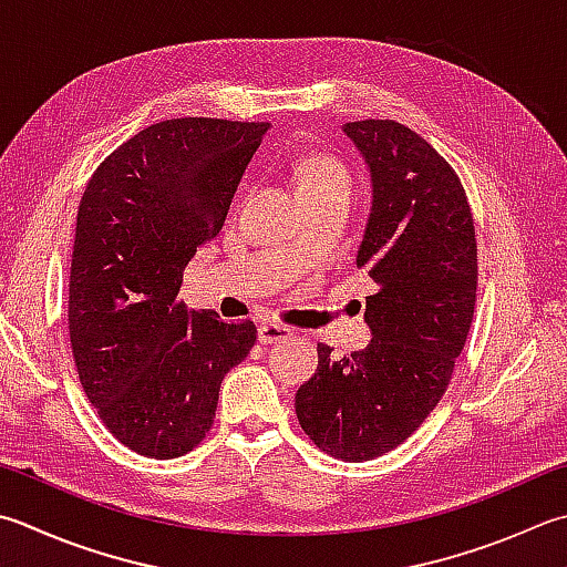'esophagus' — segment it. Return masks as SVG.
Returning a JSON list of instances; mask_svg holds the SVG:
<instances>
[{
	"label": "esophagus",
	"mask_w": 567,
	"mask_h": 567,
	"mask_svg": "<svg viewBox=\"0 0 567 567\" xmlns=\"http://www.w3.org/2000/svg\"><path fill=\"white\" fill-rule=\"evenodd\" d=\"M287 337H292V329L285 324H275V321H265L258 329V341L260 343H277Z\"/></svg>",
	"instance_id": "34e87169"
}]
</instances>
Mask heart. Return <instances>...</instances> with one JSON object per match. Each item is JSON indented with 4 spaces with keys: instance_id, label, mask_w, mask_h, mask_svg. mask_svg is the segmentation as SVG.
Returning a JSON list of instances; mask_svg holds the SVG:
<instances>
[{
    "instance_id": "1",
    "label": "heart",
    "mask_w": 567,
    "mask_h": 567,
    "mask_svg": "<svg viewBox=\"0 0 567 567\" xmlns=\"http://www.w3.org/2000/svg\"><path fill=\"white\" fill-rule=\"evenodd\" d=\"M297 188L302 196L319 192H351V174L331 154H312L299 164Z\"/></svg>"
}]
</instances>
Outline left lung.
I'll return each instance as SVG.
<instances>
[{
	"label": "left lung",
	"instance_id": "1",
	"mask_svg": "<svg viewBox=\"0 0 567 567\" xmlns=\"http://www.w3.org/2000/svg\"><path fill=\"white\" fill-rule=\"evenodd\" d=\"M371 166L373 208L357 265L375 282L365 297L371 343L319 365L295 395L315 445L343 462L395 450L445 395L476 305V238L457 172L395 120L347 122Z\"/></svg>",
	"mask_w": 567,
	"mask_h": 567
}]
</instances>
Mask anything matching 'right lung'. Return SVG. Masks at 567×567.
Segmentation results:
<instances>
[{"label":"right lung","mask_w":567,"mask_h":567,"mask_svg":"<svg viewBox=\"0 0 567 567\" xmlns=\"http://www.w3.org/2000/svg\"><path fill=\"white\" fill-rule=\"evenodd\" d=\"M270 122L176 117L107 154L75 218L69 334L78 379L113 437L152 460L202 442L220 381L258 329L188 312L182 277L224 226Z\"/></svg>","instance_id":"1"}]
</instances>
